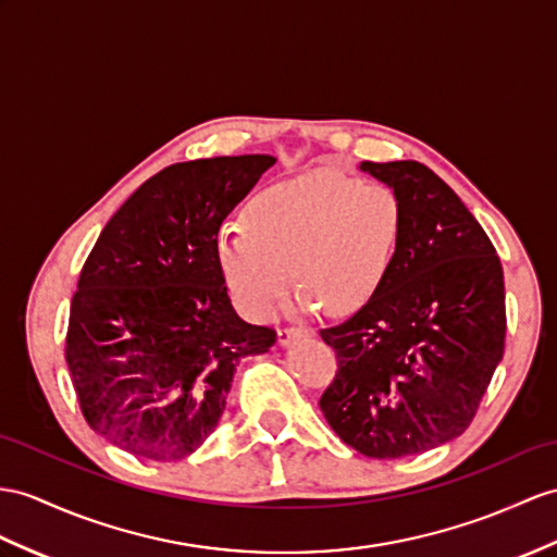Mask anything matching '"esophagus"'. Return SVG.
<instances>
[{"instance_id":"34e87169","label":"esophagus","mask_w":557,"mask_h":557,"mask_svg":"<svg viewBox=\"0 0 557 557\" xmlns=\"http://www.w3.org/2000/svg\"><path fill=\"white\" fill-rule=\"evenodd\" d=\"M305 335H307V331H302V329H278L276 341H278V345L288 347L293 341H300V337H305Z\"/></svg>"}]
</instances>
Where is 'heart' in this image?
I'll use <instances>...</instances> for the list:
<instances>
[{"label":"heart","instance_id":"b5f03b06","mask_svg":"<svg viewBox=\"0 0 557 557\" xmlns=\"http://www.w3.org/2000/svg\"><path fill=\"white\" fill-rule=\"evenodd\" d=\"M401 232V200L389 186L311 172L252 196L243 226L216 238V262L250 319L276 314L293 269L307 305L347 314L381 290Z\"/></svg>","mask_w":557,"mask_h":557}]
</instances>
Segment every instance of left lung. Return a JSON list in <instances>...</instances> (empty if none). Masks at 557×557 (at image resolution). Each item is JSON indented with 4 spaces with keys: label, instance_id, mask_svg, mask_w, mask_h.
Here are the masks:
<instances>
[{
    "label": "left lung",
    "instance_id": "obj_1",
    "mask_svg": "<svg viewBox=\"0 0 557 557\" xmlns=\"http://www.w3.org/2000/svg\"><path fill=\"white\" fill-rule=\"evenodd\" d=\"M401 200L385 283L355 317L323 329L337 373L321 411L351 449L401 458L463 435L506 343L504 269L480 222L416 160L361 162Z\"/></svg>",
    "mask_w": 557,
    "mask_h": 557
}]
</instances>
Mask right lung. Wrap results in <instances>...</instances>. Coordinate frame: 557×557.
Masks as SVG:
<instances>
[{"label":"right lung","instance_id":"add662e5","mask_svg":"<svg viewBox=\"0 0 557 557\" xmlns=\"http://www.w3.org/2000/svg\"><path fill=\"white\" fill-rule=\"evenodd\" d=\"M274 162L255 153L160 170L79 271L65 361L89 428L132 456L194 454L220 423L238 361L276 343L236 314L216 262L226 214Z\"/></svg>","mask_w":557,"mask_h":557}]
</instances>
